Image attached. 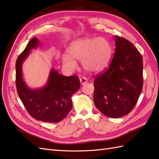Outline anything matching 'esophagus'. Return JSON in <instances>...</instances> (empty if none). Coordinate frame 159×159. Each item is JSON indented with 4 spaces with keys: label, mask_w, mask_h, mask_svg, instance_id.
Returning a JSON list of instances; mask_svg holds the SVG:
<instances>
[{
    "label": "esophagus",
    "mask_w": 159,
    "mask_h": 159,
    "mask_svg": "<svg viewBox=\"0 0 159 159\" xmlns=\"http://www.w3.org/2000/svg\"><path fill=\"white\" fill-rule=\"evenodd\" d=\"M80 83H81V85H85V83H87V79L85 77H80Z\"/></svg>",
    "instance_id": "1"
}]
</instances>
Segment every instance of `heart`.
Instances as JSON below:
<instances>
[{"label": "heart", "instance_id": "1", "mask_svg": "<svg viewBox=\"0 0 159 159\" xmlns=\"http://www.w3.org/2000/svg\"><path fill=\"white\" fill-rule=\"evenodd\" d=\"M69 55L62 56V62L67 69L77 67L75 60L82 63L84 70L91 74L102 72L109 65L113 55V47L104 38H85L73 42L67 50Z\"/></svg>", "mask_w": 159, "mask_h": 159}]
</instances>
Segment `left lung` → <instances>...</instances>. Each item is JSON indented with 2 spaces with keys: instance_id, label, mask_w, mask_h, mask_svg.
<instances>
[{
  "instance_id": "obj_1",
  "label": "left lung",
  "mask_w": 159,
  "mask_h": 159,
  "mask_svg": "<svg viewBox=\"0 0 159 159\" xmlns=\"http://www.w3.org/2000/svg\"><path fill=\"white\" fill-rule=\"evenodd\" d=\"M116 51L105 72L94 78L93 102L109 117L119 118L133 109L143 87V59L133 43L115 36Z\"/></svg>"
}]
</instances>
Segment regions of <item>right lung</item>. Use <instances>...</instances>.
<instances>
[{
  "label": "right lung",
  "mask_w": 159,
  "mask_h": 159,
  "mask_svg": "<svg viewBox=\"0 0 159 159\" xmlns=\"http://www.w3.org/2000/svg\"><path fill=\"white\" fill-rule=\"evenodd\" d=\"M39 45V39L36 37L32 38L16 60L17 92L26 111L33 118L44 122L57 123L72 109L71 98L80 88V80L77 76H65L52 68L44 86L30 88L23 79L22 63L31 50Z\"/></svg>",
  "instance_id": "right-lung-1"
}]
</instances>
